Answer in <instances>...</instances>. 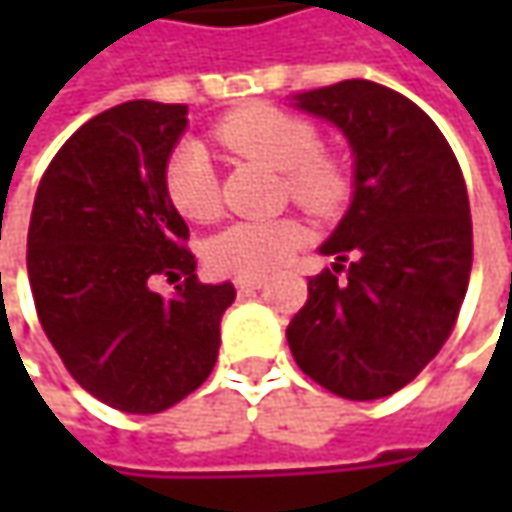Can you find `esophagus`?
<instances>
[{"label":"esophagus","mask_w":512,"mask_h":512,"mask_svg":"<svg viewBox=\"0 0 512 512\" xmlns=\"http://www.w3.org/2000/svg\"><path fill=\"white\" fill-rule=\"evenodd\" d=\"M265 285V276H242V279H236V290H259V287Z\"/></svg>","instance_id":"esophagus-1"}]
</instances>
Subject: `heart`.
Instances as JSON below:
<instances>
[{
	"label": "heart",
	"instance_id": "1",
	"mask_svg": "<svg viewBox=\"0 0 512 512\" xmlns=\"http://www.w3.org/2000/svg\"><path fill=\"white\" fill-rule=\"evenodd\" d=\"M213 139L230 153L262 162L282 173V193L316 219L339 216L353 193L350 168L339 153L319 148L313 122L273 105H247L216 122ZM165 196L190 222H207L219 213V179L199 142L170 150L162 173ZM305 239L293 216L245 219L219 230L207 242V262L227 276H265L299 250Z\"/></svg>",
	"mask_w": 512,
	"mask_h": 512
}]
</instances>
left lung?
Returning <instances> with one entry per match:
<instances>
[{"label":"left lung","mask_w":512,"mask_h":512,"mask_svg":"<svg viewBox=\"0 0 512 512\" xmlns=\"http://www.w3.org/2000/svg\"><path fill=\"white\" fill-rule=\"evenodd\" d=\"M296 108L347 136L356 190L322 245L336 265L307 279V302L287 325V344L330 393L384 399L422 373L459 319L473 267L462 168L436 122L376 82L307 90Z\"/></svg>","instance_id":"8db88e82"}]
</instances>
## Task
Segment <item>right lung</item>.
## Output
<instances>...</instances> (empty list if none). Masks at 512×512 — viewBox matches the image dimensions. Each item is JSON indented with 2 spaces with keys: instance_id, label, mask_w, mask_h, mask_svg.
Wrapping results in <instances>:
<instances>
[{
  "instance_id": "1",
  "label": "right lung",
  "mask_w": 512,
  "mask_h": 512,
  "mask_svg": "<svg viewBox=\"0 0 512 512\" xmlns=\"http://www.w3.org/2000/svg\"><path fill=\"white\" fill-rule=\"evenodd\" d=\"M187 105L136 99L93 116L45 170L28 227V279L68 373L122 413H162L205 382L236 290L202 285L162 173ZM156 278L179 281L170 300Z\"/></svg>"
}]
</instances>
